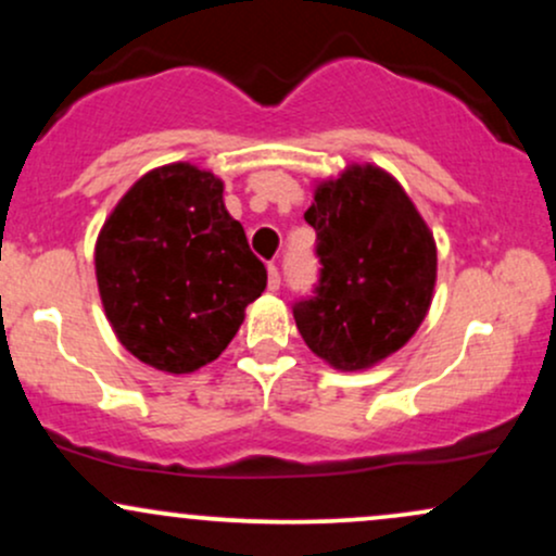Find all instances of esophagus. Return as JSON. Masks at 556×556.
Instances as JSON below:
<instances>
[{
	"instance_id": "1",
	"label": "esophagus",
	"mask_w": 556,
	"mask_h": 556,
	"mask_svg": "<svg viewBox=\"0 0 556 556\" xmlns=\"http://www.w3.org/2000/svg\"><path fill=\"white\" fill-rule=\"evenodd\" d=\"M266 271H269V282H266L269 285V292H277L279 285H282V279H279V269L274 264H269V269Z\"/></svg>"
}]
</instances>
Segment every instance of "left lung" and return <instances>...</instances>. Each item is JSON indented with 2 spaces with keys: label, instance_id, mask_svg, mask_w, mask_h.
Listing matches in <instances>:
<instances>
[{
  "label": "left lung",
  "instance_id": "left-lung-1",
  "mask_svg": "<svg viewBox=\"0 0 556 556\" xmlns=\"http://www.w3.org/2000/svg\"><path fill=\"white\" fill-rule=\"evenodd\" d=\"M305 222L321 261L316 295L292 308L311 353L366 371L405 348L431 308L437 242L389 172L350 164L314 188Z\"/></svg>",
  "mask_w": 556,
  "mask_h": 556
}]
</instances>
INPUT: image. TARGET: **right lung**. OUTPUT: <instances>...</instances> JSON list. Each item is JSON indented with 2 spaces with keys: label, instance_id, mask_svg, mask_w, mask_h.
<instances>
[{
  "label": "right lung",
  "instance_id": "1",
  "mask_svg": "<svg viewBox=\"0 0 556 556\" xmlns=\"http://www.w3.org/2000/svg\"><path fill=\"white\" fill-rule=\"evenodd\" d=\"M225 182L188 162L146 172L96 238V282L127 353L193 374L238 334L266 287L264 264L225 208Z\"/></svg>",
  "mask_w": 556,
  "mask_h": 556
}]
</instances>
